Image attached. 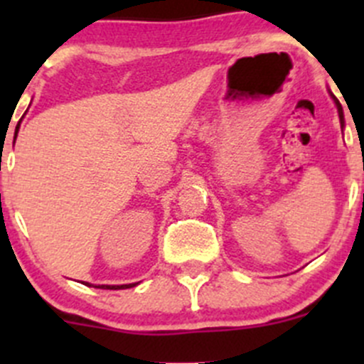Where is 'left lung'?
<instances>
[{"label": "left lung", "mask_w": 364, "mask_h": 364, "mask_svg": "<svg viewBox=\"0 0 364 364\" xmlns=\"http://www.w3.org/2000/svg\"><path fill=\"white\" fill-rule=\"evenodd\" d=\"M335 98V97H333ZM335 102H336V107H338V116H340V123H341V127H343V111H341V105H340V102L336 100L335 98Z\"/></svg>", "instance_id": "8db88e82"}]
</instances>
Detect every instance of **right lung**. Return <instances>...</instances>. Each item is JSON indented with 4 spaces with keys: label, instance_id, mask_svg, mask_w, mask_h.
Segmentation results:
<instances>
[{
    "label": "right lung",
    "instance_id": "obj_1",
    "mask_svg": "<svg viewBox=\"0 0 364 364\" xmlns=\"http://www.w3.org/2000/svg\"><path fill=\"white\" fill-rule=\"evenodd\" d=\"M17 130H19V124H17ZM16 130V135H17ZM135 287V284H128V285H98L97 289H111V291H117V289H130Z\"/></svg>",
    "mask_w": 364,
    "mask_h": 364
}]
</instances>
